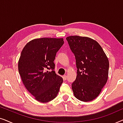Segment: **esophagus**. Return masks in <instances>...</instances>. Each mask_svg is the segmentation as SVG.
I'll return each instance as SVG.
<instances>
[{
	"label": "esophagus",
	"instance_id": "1",
	"mask_svg": "<svg viewBox=\"0 0 123 123\" xmlns=\"http://www.w3.org/2000/svg\"><path fill=\"white\" fill-rule=\"evenodd\" d=\"M63 79H64V80H66L67 78V76L66 75H63Z\"/></svg>",
	"mask_w": 123,
	"mask_h": 123
}]
</instances>
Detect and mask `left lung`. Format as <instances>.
<instances>
[{
  "label": "left lung",
  "mask_w": 123,
  "mask_h": 123,
  "mask_svg": "<svg viewBox=\"0 0 123 123\" xmlns=\"http://www.w3.org/2000/svg\"><path fill=\"white\" fill-rule=\"evenodd\" d=\"M66 39L74 54L77 75L72 84L74 96L88 102L99 95L108 79L109 62L96 41L87 37L70 36Z\"/></svg>",
  "instance_id": "1"
}]
</instances>
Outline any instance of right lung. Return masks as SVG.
I'll list each match as a JSON object with an SVG mask.
<instances>
[{
    "label": "right lung",
    "mask_w": 123,
    "mask_h": 123,
    "mask_svg": "<svg viewBox=\"0 0 123 123\" xmlns=\"http://www.w3.org/2000/svg\"><path fill=\"white\" fill-rule=\"evenodd\" d=\"M64 44L63 38H40L25 45L18 61V71L28 91L41 102L57 96L63 80L54 71L56 53Z\"/></svg>",
    "instance_id": "obj_1"
}]
</instances>
